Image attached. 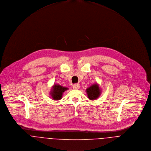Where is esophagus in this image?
Segmentation results:
<instances>
[{
    "label": "esophagus",
    "instance_id": "obj_1",
    "mask_svg": "<svg viewBox=\"0 0 151 151\" xmlns=\"http://www.w3.org/2000/svg\"><path fill=\"white\" fill-rule=\"evenodd\" d=\"M80 88V86L78 84H75L73 86V88L75 90H78Z\"/></svg>",
    "mask_w": 151,
    "mask_h": 151
}]
</instances>
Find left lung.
Instances as JSON below:
<instances>
[{
	"label": "left lung",
	"instance_id": "left-lung-1",
	"mask_svg": "<svg viewBox=\"0 0 151 151\" xmlns=\"http://www.w3.org/2000/svg\"><path fill=\"white\" fill-rule=\"evenodd\" d=\"M88 98L91 100H94L99 97L101 94V90L99 84H94L86 89Z\"/></svg>",
	"mask_w": 151,
	"mask_h": 151
}]
</instances>
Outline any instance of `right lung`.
Listing matches in <instances>:
<instances>
[{
  "instance_id": "obj_1",
  "label": "right lung",
  "mask_w": 151,
  "mask_h": 151,
  "mask_svg": "<svg viewBox=\"0 0 151 151\" xmlns=\"http://www.w3.org/2000/svg\"><path fill=\"white\" fill-rule=\"evenodd\" d=\"M68 90V88L63 87L60 84H55L52 86L50 91V96L54 100H59L62 99L63 93Z\"/></svg>"
}]
</instances>
